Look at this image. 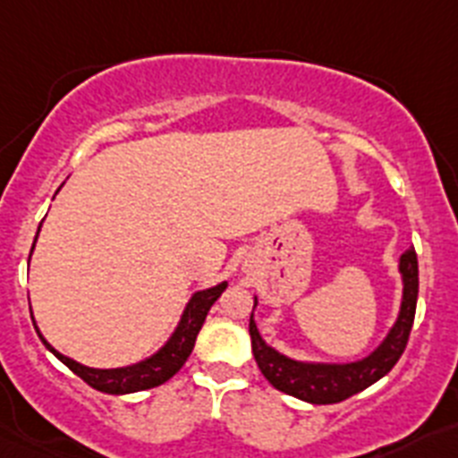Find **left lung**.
<instances>
[{
    "mask_svg": "<svg viewBox=\"0 0 458 458\" xmlns=\"http://www.w3.org/2000/svg\"><path fill=\"white\" fill-rule=\"evenodd\" d=\"M399 270H402L403 277V301L394 327L390 330L386 342L380 344L369 358L351 362V365L295 362V360L277 353L261 339L257 323L250 314V337H252L254 360H257L259 369H261V374L266 376L270 386L307 403H339L383 378L406 351L412 321H415V305H418L420 289L418 254H415V250L411 248L402 254ZM254 305H257V301H254Z\"/></svg>",
    "mask_w": 458,
    "mask_h": 458,
    "instance_id": "obj_1",
    "label": "left lung"
}]
</instances>
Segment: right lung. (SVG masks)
<instances>
[{"label": "right lung", "instance_id": "1", "mask_svg": "<svg viewBox=\"0 0 458 458\" xmlns=\"http://www.w3.org/2000/svg\"><path fill=\"white\" fill-rule=\"evenodd\" d=\"M36 236H38V233H36ZM225 289L226 282L213 286V289L197 291V293L192 295V301L188 302V307H185L183 318H181L179 327H176V333L172 335V339H169L156 355H151V358L140 362V365L121 367V369H91V367L80 365L75 360L66 358V355H62L59 351L52 349L40 333L38 337L43 339V344H46L47 349H50L56 358L62 360L72 374H78L87 386L93 387V390L107 392V394H131V392L151 390V387L167 383V380L185 365V360L190 358V353H192L194 349V339H197L201 326H204L206 314H208L213 302L220 298Z\"/></svg>", "mask_w": 458, "mask_h": 458}]
</instances>
